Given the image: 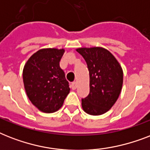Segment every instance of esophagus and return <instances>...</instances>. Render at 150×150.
Returning a JSON list of instances; mask_svg holds the SVG:
<instances>
[{
	"mask_svg": "<svg viewBox=\"0 0 150 150\" xmlns=\"http://www.w3.org/2000/svg\"><path fill=\"white\" fill-rule=\"evenodd\" d=\"M71 86V89H72L73 90H75V89H76V88H77V83H76L75 82H72Z\"/></svg>",
	"mask_w": 150,
	"mask_h": 150,
	"instance_id": "obj_1",
	"label": "esophagus"
}]
</instances>
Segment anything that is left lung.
Wrapping results in <instances>:
<instances>
[{
	"mask_svg": "<svg viewBox=\"0 0 150 150\" xmlns=\"http://www.w3.org/2000/svg\"><path fill=\"white\" fill-rule=\"evenodd\" d=\"M86 61L89 71V96L82 107L90 115L105 114L118 99L123 86V70L116 57L100 47L76 49Z\"/></svg>",
	"mask_w": 150,
	"mask_h": 150,
	"instance_id": "1",
	"label": "left lung"
}]
</instances>
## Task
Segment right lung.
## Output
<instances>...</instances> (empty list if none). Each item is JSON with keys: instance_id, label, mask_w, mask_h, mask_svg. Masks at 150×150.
<instances>
[{"instance_id": "add662e5", "label": "right lung", "mask_w": 150, "mask_h": 150, "mask_svg": "<svg viewBox=\"0 0 150 150\" xmlns=\"http://www.w3.org/2000/svg\"><path fill=\"white\" fill-rule=\"evenodd\" d=\"M64 49L43 48L25 64L22 77L28 98L40 111H57L70 92L65 74L60 68Z\"/></svg>"}]
</instances>
